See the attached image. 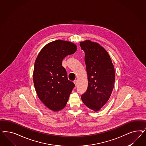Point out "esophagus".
Instances as JSON below:
<instances>
[{
	"label": "esophagus",
	"mask_w": 146,
	"mask_h": 146,
	"mask_svg": "<svg viewBox=\"0 0 146 146\" xmlns=\"http://www.w3.org/2000/svg\"><path fill=\"white\" fill-rule=\"evenodd\" d=\"M74 84H75V86H76L77 84H78V81H77V80H74Z\"/></svg>",
	"instance_id": "1"
}]
</instances>
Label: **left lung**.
Listing matches in <instances>:
<instances>
[{"label":"left lung","instance_id":"1","mask_svg":"<svg viewBox=\"0 0 146 146\" xmlns=\"http://www.w3.org/2000/svg\"><path fill=\"white\" fill-rule=\"evenodd\" d=\"M80 45L85 53L88 81L81 100L88 108L98 111L110 97L115 84V68L109 54L100 44L86 40Z\"/></svg>","mask_w":146,"mask_h":146}]
</instances>
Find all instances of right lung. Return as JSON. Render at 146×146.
Returning a JSON list of instances; mask_svg holds the SVG:
<instances>
[{
	"label": "right lung",
	"mask_w": 146,
	"mask_h": 146,
	"mask_svg": "<svg viewBox=\"0 0 146 146\" xmlns=\"http://www.w3.org/2000/svg\"><path fill=\"white\" fill-rule=\"evenodd\" d=\"M76 50V45L72 42L56 40L43 47L36 59L33 73L36 92L44 105L53 111L66 106L75 87L68 80L62 61Z\"/></svg>",
	"instance_id": "add662e5"
}]
</instances>
